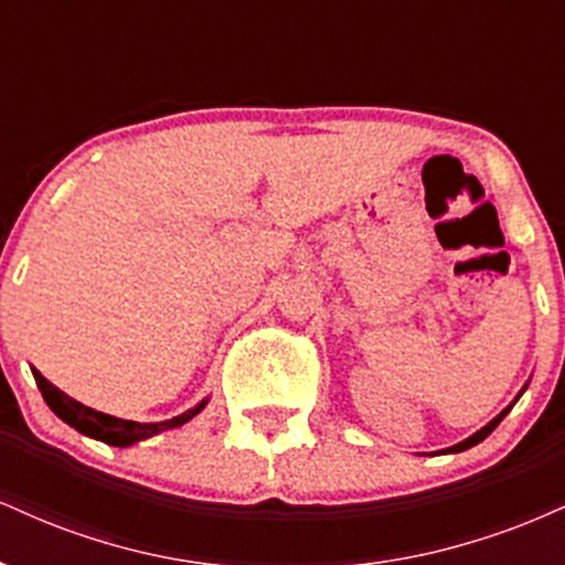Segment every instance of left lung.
Returning <instances> with one entry per match:
<instances>
[{
	"label": "left lung",
	"mask_w": 565,
	"mask_h": 565,
	"mask_svg": "<svg viewBox=\"0 0 565 565\" xmlns=\"http://www.w3.org/2000/svg\"><path fill=\"white\" fill-rule=\"evenodd\" d=\"M523 391H526V387H523ZM523 391H521V393H523ZM510 408H512V406H508V408H504V412H502V414H499V417H494V419H491V423H489V425H486V427H481V430H478V433H472V436H470V438H465V440H462V444H457V446H449V449H444V451H440V454H457V451H465V449H470V446L481 444V440H483L486 436H489V433H491V430H494V427H497L499 423H502V419H504V417H508V412H510Z\"/></svg>",
	"instance_id": "obj_1"
}]
</instances>
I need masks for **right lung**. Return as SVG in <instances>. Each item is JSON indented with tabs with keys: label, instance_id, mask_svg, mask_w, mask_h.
I'll list each match as a JSON object with an SVG mask.
<instances>
[{
	"label": "right lung",
	"instance_id": "1",
	"mask_svg": "<svg viewBox=\"0 0 565 565\" xmlns=\"http://www.w3.org/2000/svg\"><path fill=\"white\" fill-rule=\"evenodd\" d=\"M31 374H34L39 391H42V398L47 401V406L53 408L63 423L74 427V430L84 433V436L103 440V444L108 446H121V449H125V446L138 444V440L157 436L161 430H172V427L185 425L188 419L196 417L201 408L206 406V398H204L199 406L188 408V412L178 414V417L172 419H164V423H132V419L111 417V414L95 412V408L79 404V401H74L71 395L63 393L61 387H55L47 377H42V372H36V369H31Z\"/></svg>",
	"mask_w": 565,
	"mask_h": 565
}]
</instances>
